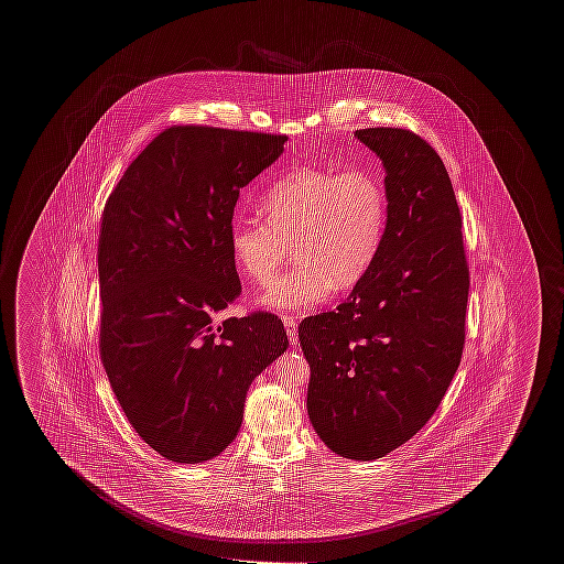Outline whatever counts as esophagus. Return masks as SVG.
<instances>
[{
	"mask_svg": "<svg viewBox=\"0 0 564 564\" xmlns=\"http://www.w3.org/2000/svg\"><path fill=\"white\" fill-rule=\"evenodd\" d=\"M283 325H285V329H288L290 343L295 345V343H297V319H294V317H283Z\"/></svg>",
	"mask_w": 564,
	"mask_h": 564,
	"instance_id": "1",
	"label": "esophagus"
}]
</instances>
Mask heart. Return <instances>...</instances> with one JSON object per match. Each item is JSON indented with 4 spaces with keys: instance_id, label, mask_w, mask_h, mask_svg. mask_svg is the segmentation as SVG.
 Instances as JSON below:
<instances>
[{
    "instance_id": "b5f03b06",
    "label": "heart",
    "mask_w": 564,
    "mask_h": 564,
    "mask_svg": "<svg viewBox=\"0 0 564 564\" xmlns=\"http://www.w3.org/2000/svg\"><path fill=\"white\" fill-rule=\"evenodd\" d=\"M262 212L267 219H232L230 256L245 279L267 283L292 241L299 264L270 281L258 304L297 313L323 304L334 288H355L370 272L387 228V194L372 171L308 166L279 180L262 196Z\"/></svg>"
}]
</instances>
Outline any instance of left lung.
Masks as SVG:
<instances>
[{"mask_svg":"<svg viewBox=\"0 0 564 564\" xmlns=\"http://www.w3.org/2000/svg\"><path fill=\"white\" fill-rule=\"evenodd\" d=\"M384 166L387 228L370 272L297 327L306 408L329 451L375 460L423 430L465 345L469 269L448 171L419 134L361 129Z\"/></svg>","mask_w":564,"mask_h":564,"instance_id":"1","label":"left lung"}]
</instances>
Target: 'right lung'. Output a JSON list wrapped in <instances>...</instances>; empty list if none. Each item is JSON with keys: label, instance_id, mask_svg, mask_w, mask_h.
<instances>
[{"label": "right lung", "instance_id": "right-lung-1", "mask_svg": "<svg viewBox=\"0 0 564 564\" xmlns=\"http://www.w3.org/2000/svg\"><path fill=\"white\" fill-rule=\"evenodd\" d=\"M283 134L171 127L111 192L99 237L101 361L159 455L205 463L241 430L249 384L290 340L279 317H215L241 295L228 247L239 192Z\"/></svg>", "mask_w": 564, "mask_h": 564}]
</instances>
